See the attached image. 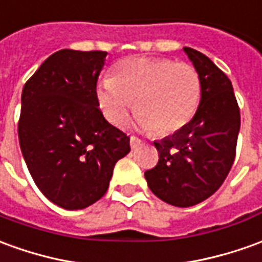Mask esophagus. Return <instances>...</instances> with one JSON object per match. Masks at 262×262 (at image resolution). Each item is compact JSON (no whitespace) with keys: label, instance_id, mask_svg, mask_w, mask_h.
<instances>
[{"label":"esophagus","instance_id":"obj_1","mask_svg":"<svg viewBox=\"0 0 262 262\" xmlns=\"http://www.w3.org/2000/svg\"><path fill=\"white\" fill-rule=\"evenodd\" d=\"M142 143H143V142H142V139H139V137H136V136L130 137V147H132V149H137V147H139V146H140Z\"/></svg>","mask_w":262,"mask_h":262}]
</instances>
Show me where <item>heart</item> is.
<instances>
[{"instance_id":"1","label":"heart","mask_w":262,"mask_h":262,"mask_svg":"<svg viewBox=\"0 0 262 262\" xmlns=\"http://www.w3.org/2000/svg\"><path fill=\"white\" fill-rule=\"evenodd\" d=\"M201 78L190 63L166 58H132L116 74L98 83L100 109L113 125L123 126L135 113L140 126L157 136L182 130L193 119L201 99ZM137 100V105L133 102Z\"/></svg>"}]
</instances>
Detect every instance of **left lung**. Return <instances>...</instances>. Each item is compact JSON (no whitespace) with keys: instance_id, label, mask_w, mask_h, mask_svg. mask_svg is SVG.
Segmentation results:
<instances>
[{"instance_id":"8db88e82","label":"left lung","mask_w":262,"mask_h":262,"mask_svg":"<svg viewBox=\"0 0 262 262\" xmlns=\"http://www.w3.org/2000/svg\"><path fill=\"white\" fill-rule=\"evenodd\" d=\"M201 78L194 118L173 136L155 142L159 162L146 170L149 188L160 200L190 207L213 195L235 159L239 107L231 80L204 54L183 48Z\"/></svg>"}]
</instances>
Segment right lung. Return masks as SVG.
Here are the masks:
<instances>
[{"instance_id":"right-lung-1","label":"right lung","mask_w":262,"mask_h":262,"mask_svg":"<svg viewBox=\"0 0 262 262\" xmlns=\"http://www.w3.org/2000/svg\"><path fill=\"white\" fill-rule=\"evenodd\" d=\"M107 52L61 49L23 89L18 137L34 182L49 201L79 210L102 199L130 137L100 112L96 82Z\"/></svg>"}]
</instances>
